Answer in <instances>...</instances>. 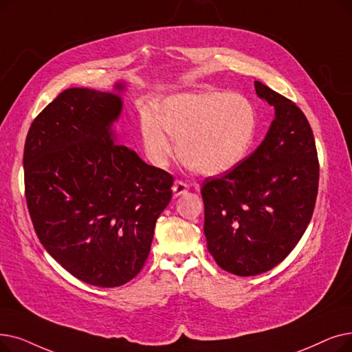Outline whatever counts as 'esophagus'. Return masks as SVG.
<instances>
[{"mask_svg":"<svg viewBox=\"0 0 352 352\" xmlns=\"http://www.w3.org/2000/svg\"><path fill=\"white\" fill-rule=\"evenodd\" d=\"M188 191V186L186 184L184 181H175L174 186H173V192L174 197H179L182 194H186Z\"/></svg>","mask_w":352,"mask_h":352,"instance_id":"esophagus-1","label":"esophagus"}]
</instances>
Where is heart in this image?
Listing matches in <instances>:
<instances>
[{
    "mask_svg": "<svg viewBox=\"0 0 352 352\" xmlns=\"http://www.w3.org/2000/svg\"><path fill=\"white\" fill-rule=\"evenodd\" d=\"M257 115L252 102L239 94L208 90L162 100L157 115L144 111L140 119L145 155L165 168L179 155L204 175H217L240 164L253 144Z\"/></svg>",
    "mask_w": 352,
    "mask_h": 352,
    "instance_id": "heart-1",
    "label": "heart"
}]
</instances>
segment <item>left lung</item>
Instances as JSON below:
<instances>
[{
  "label": "left lung",
  "instance_id": "obj_1",
  "mask_svg": "<svg viewBox=\"0 0 352 352\" xmlns=\"http://www.w3.org/2000/svg\"><path fill=\"white\" fill-rule=\"evenodd\" d=\"M274 119L252 155L203 182L204 234L217 265L254 276L294 250L312 219L319 162L309 122L296 103L261 82Z\"/></svg>",
  "mask_w": 352,
  "mask_h": 352
}]
</instances>
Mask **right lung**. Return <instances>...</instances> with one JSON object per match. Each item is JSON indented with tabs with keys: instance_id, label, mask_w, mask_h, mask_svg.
I'll return each instance as SVG.
<instances>
[{
	"instance_id": "obj_1",
	"label": "right lung",
	"mask_w": 352,
	"mask_h": 352,
	"mask_svg": "<svg viewBox=\"0 0 352 352\" xmlns=\"http://www.w3.org/2000/svg\"><path fill=\"white\" fill-rule=\"evenodd\" d=\"M116 94L62 91L33 120L24 145L30 217L44 249L76 279L99 287L144 267L155 223L173 197L171 174L116 144Z\"/></svg>"
}]
</instances>
